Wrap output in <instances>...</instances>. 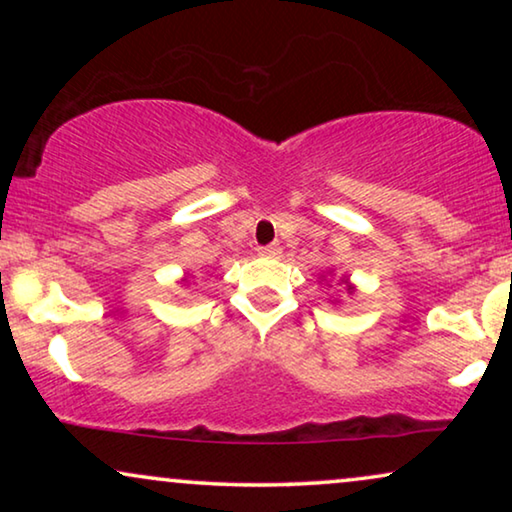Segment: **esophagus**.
I'll use <instances>...</instances> for the list:
<instances>
[{"label":"esophagus","instance_id":"obj_1","mask_svg":"<svg viewBox=\"0 0 512 512\" xmlns=\"http://www.w3.org/2000/svg\"><path fill=\"white\" fill-rule=\"evenodd\" d=\"M258 254L265 258H277L282 254V247H279V244H265V247H258Z\"/></svg>","mask_w":512,"mask_h":512}]
</instances>
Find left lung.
I'll use <instances>...</instances> for the list:
<instances>
[{"instance_id": "1", "label": "left lung", "mask_w": 512, "mask_h": 512, "mask_svg": "<svg viewBox=\"0 0 512 512\" xmlns=\"http://www.w3.org/2000/svg\"><path fill=\"white\" fill-rule=\"evenodd\" d=\"M345 286H347V291H349V293H352V291H354V286H352V284H349V282H347V279H345Z\"/></svg>"}]
</instances>
